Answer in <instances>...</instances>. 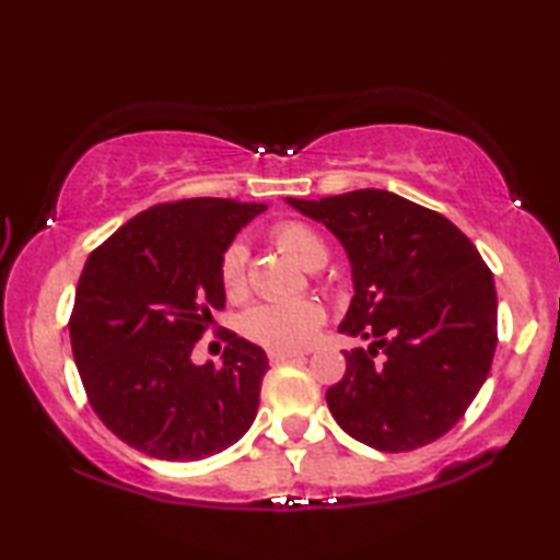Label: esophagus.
<instances>
[{"label":"esophagus","mask_w":560,"mask_h":560,"mask_svg":"<svg viewBox=\"0 0 560 560\" xmlns=\"http://www.w3.org/2000/svg\"><path fill=\"white\" fill-rule=\"evenodd\" d=\"M301 358H303V353H296V350H293V353H283V350H271V353H269L271 363H287V360H301Z\"/></svg>","instance_id":"obj_1"}]
</instances>
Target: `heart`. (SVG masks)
Wrapping results in <instances>:
<instances>
[{"label":"heart","mask_w":560,"mask_h":560,"mask_svg":"<svg viewBox=\"0 0 560 560\" xmlns=\"http://www.w3.org/2000/svg\"><path fill=\"white\" fill-rule=\"evenodd\" d=\"M271 242L303 269H318L328 257V246L314 226L287 220L273 224ZM220 283L226 296H240L246 281V249L244 244L232 242L220 257ZM324 324V308L316 301H271L259 303L244 314V336L269 350H303L316 338Z\"/></svg>","instance_id":"heart-1"}]
</instances>
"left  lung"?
I'll list each match as a JSON object with an SVG mask.
<instances>
[{
    "instance_id": "8db88e82",
    "label": "left lung",
    "mask_w": 560,
    "mask_h": 560,
    "mask_svg": "<svg viewBox=\"0 0 560 560\" xmlns=\"http://www.w3.org/2000/svg\"><path fill=\"white\" fill-rule=\"evenodd\" d=\"M287 202L338 236L353 299L346 350L326 402L350 438L381 452L440 440L485 385L497 350V289L477 246L447 217L387 189Z\"/></svg>"
}]
</instances>
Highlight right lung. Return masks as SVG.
<instances>
[{
	"label": "right lung",
	"mask_w": 560,
	"mask_h": 560,
	"mask_svg": "<svg viewBox=\"0 0 560 560\" xmlns=\"http://www.w3.org/2000/svg\"><path fill=\"white\" fill-rule=\"evenodd\" d=\"M267 205L222 197L155 205L91 252L69 320L89 402L128 447L197 462L232 447L259 410V346L226 334L222 365L192 348L224 308L220 257Z\"/></svg>",
	"instance_id": "1"
}]
</instances>
